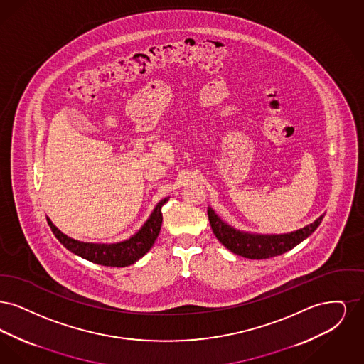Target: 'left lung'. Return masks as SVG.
<instances>
[{"label":"left lung","mask_w":364,"mask_h":364,"mask_svg":"<svg viewBox=\"0 0 364 364\" xmlns=\"http://www.w3.org/2000/svg\"><path fill=\"white\" fill-rule=\"evenodd\" d=\"M208 221L215 237L229 251L248 259H267L292 250L307 239L322 223L323 215L310 225L284 235H258L237 230L224 223L211 208H208Z\"/></svg>","instance_id":"left-lung-1"}]
</instances>
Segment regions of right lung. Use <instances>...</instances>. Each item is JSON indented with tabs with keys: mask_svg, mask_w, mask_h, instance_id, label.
Segmentation results:
<instances>
[{
	"mask_svg": "<svg viewBox=\"0 0 364 364\" xmlns=\"http://www.w3.org/2000/svg\"><path fill=\"white\" fill-rule=\"evenodd\" d=\"M169 200V198L162 199L156 205L149 220L138 232L131 236L128 240L120 242H85L75 240L64 235L57 226H54L50 218L46 217L48 224L50 226L54 236L58 239L67 250L75 255L90 260L97 264L110 266V267H124L135 263L136 260L144 257L156 240L161 225H162V206Z\"/></svg>",
	"mask_w": 364,
	"mask_h": 364,
	"instance_id": "obj_1",
	"label": "right lung"
}]
</instances>
